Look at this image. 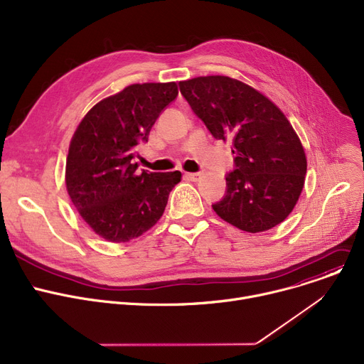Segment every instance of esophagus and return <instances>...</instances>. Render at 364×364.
Listing matches in <instances>:
<instances>
[{
    "label": "esophagus",
    "instance_id": "esophagus-1",
    "mask_svg": "<svg viewBox=\"0 0 364 364\" xmlns=\"http://www.w3.org/2000/svg\"><path fill=\"white\" fill-rule=\"evenodd\" d=\"M184 177L190 181H199L202 178V174L200 173H186Z\"/></svg>",
    "mask_w": 364,
    "mask_h": 364
}]
</instances>
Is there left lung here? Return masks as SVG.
Returning a JSON list of instances; mask_svg holds the SVG:
<instances>
[{
	"label": "left lung",
	"mask_w": 364,
	"mask_h": 364,
	"mask_svg": "<svg viewBox=\"0 0 364 364\" xmlns=\"http://www.w3.org/2000/svg\"><path fill=\"white\" fill-rule=\"evenodd\" d=\"M191 109L218 140L231 141L235 169L212 205L240 230L262 232L291 213L306 180L303 144L284 112L262 92L228 76L180 82Z\"/></svg>",
	"instance_id": "left-lung-1"
}]
</instances>
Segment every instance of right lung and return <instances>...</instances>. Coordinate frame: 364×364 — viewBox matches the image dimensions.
<instances>
[{
	"label": "right lung",
	"mask_w": 364,
	"mask_h": 364,
	"mask_svg": "<svg viewBox=\"0 0 364 364\" xmlns=\"http://www.w3.org/2000/svg\"><path fill=\"white\" fill-rule=\"evenodd\" d=\"M178 95L176 82L134 83L93 105L71 137L65 187L83 221L111 243L151 230L181 173H137V144L148 141L162 109Z\"/></svg>",
	"instance_id": "right-lung-1"
}]
</instances>
